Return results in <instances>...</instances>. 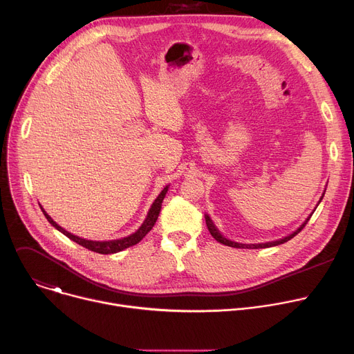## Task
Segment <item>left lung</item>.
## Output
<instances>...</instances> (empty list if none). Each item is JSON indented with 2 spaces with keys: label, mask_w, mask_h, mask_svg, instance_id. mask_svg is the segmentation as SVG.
I'll return each mask as SVG.
<instances>
[{
  "label": "left lung",
  "mask_w": 354,
  "mask_h": 354,
  "mask_svg": "<svg viewBox=\"0 0 354 354\" xmlns=\"http://www.w3.org/2000/svg\"><path fill=\"white\" fill-rule=\"evenodd\" d=\"M325 195V194H324ZM324 198V196H322ZM322 201V199H320ZM312 216V214H310ZM310 216L306 218V221L302 224V226L297 230V232H294L292 234H289V236H286L285 239H281V240H278V241H272V243H266V244H239V243H234V241H230V240H227V239H224L220 233H218V230L214 227V224H213V221L210 220V217L206 214V226H207V229H209V232H210V234L213 236V239L216 240V241H218L220 244H224V245H229V247H234V248H267V247H272V245H278V244H282V243H286L288 240H291L292 237H295L305 226L308 224V221H309V218H310Z\"/></svg>",
  "instance_id": "1"
}]
</instances>
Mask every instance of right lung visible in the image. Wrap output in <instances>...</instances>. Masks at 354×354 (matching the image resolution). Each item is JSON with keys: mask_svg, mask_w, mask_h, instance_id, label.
Here are the masks:
<instances>
[{"mask_svg": "<svg viewBox=\"0 0 354 354\" xmlns=\"http://www.w3.org/2000/svg\"><path fill=\"white\" fill-rule=\"evenodd\" d=\"M167 192H168V186L162 192H160L159 196L152 203V206H151V209L148 212V216H147L145 221L142 223V226L138 229V232H136L134 234L128 236V237H124V239H120V240H113V241H90V240H84V239H80L77 236H73L69 232H66L65 229H62L59 224H56L44 209H42V212H44L45 217L48 218V221L52 224L53 227H56L60 233H63L66 237H69L71 240L77 243L79 245L90 250V251L99 252V254H114V252H118V251H121L124 248H128V247L138 244L151 232V229L153 227V224H155V221H156V218L159 216L160 206H162V201H164V198L167 195Z\"/></svg>", "mask_w": 354, "mask_h": 354, "instance_id": "right-lung-1", "label": "right lung"}]
</instances>
